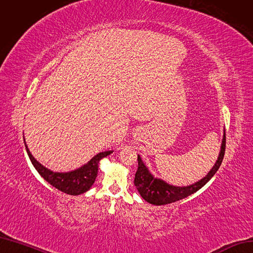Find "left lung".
I'll use <instances>...</instances> for the list:
<instances>
[{
  "label": "left lung",
  "instance_id": "8db88e82",
  "mask_svg": "<svg viewBox=\"0 0 253 253\" xmlns=\"http://www.w3.org/2000/svg\"><path fill=\"white\" fill-rule=\"evenodd\" d=\"M225 149H226V134L224 130V137L221 146V152L219 155V158L215 162L214 167L211 169V170L208 172V175L203 178L201 181H199L195 184L186 186V187H178V186H171L169 185L168 183L160 179H155L151 173L145 168L140 157L138 156V169L135 175V186L138 189L139 194L145 200L146 202H149L154 205H165L170 204L173 202H177L179 200L184 199L191 194L196 193L200 188L203 187L206 183L210 181L216 170L221 167L224 155H225Z\"/></svg>",
  "mask_w": 253,
  "mask_h": 253
}]
</instances>
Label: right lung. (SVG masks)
<instances>
[{
	"label": "right lung",
	"mask_w": 253,
	"mask_h": 253,
	"mask_svg": "<svg viewBox=\"0 0 253 253\" xmlns=\"http://www.w3.org/2000/svg\"><path fill=\"white\" fill-rule=\"evenodd\" d=\"M26 151L28 153L29 158L33 164V167L39 171L40 175L45 179L52 186H54L58 190L63 191L65 194L77 196L85 193L86 190L93 185L97 176L98 170V162L109 156L112 151H107L97 154L90 160L89 163L84 165L83 168L70 172H53L50 169L42 167L36 159L33 158L31 153L29 152L27 145H26Z\"/></svg>",
	"instance_id": "add662e5"
}]
</instances>
